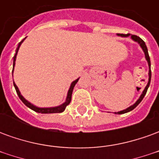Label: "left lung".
<instances>
[{"mask_svg":"<svg viewBox=\"0 0 159 159\" xmlns=\"http://www.w3.org/2000/svg\"><path fill=\"white\" fill-rule=\"evenodd\" d=\"M118 36H129V34H126V35H124V34H118ZM131 38H132L134 41H135V42H137L139 44H140V47H141V48L143 49L144 52H145V56H146V59H147V62H148V66H149V81H148V83H147V87H146V88H145V89H144L143 93H142V94H141L140 98H139V100H137L136 102L134 104L133 106H131V107H129V108H127L126 110L121 111H118V112H117V113L115 112L116 114L126 113V112H129V111H130L134 110V108H135V107H136L140 103V102H141V100H143L144 96L146 95L147 89H148V87H149L151 83V76H152V71H151V61H150V57H149V54H148V50H147V45H146V43H145V42H144L143 40L141 39L140 37H139V36H135V35H131Z\"/></svg>","mask_w":159,"mask_h":159,"instance_id":"left-lung-1","label":"left lung"}]
</instances>
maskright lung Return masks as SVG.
<instances>
[{
    "label": "right lung",
    "instance_id": "right-lung-1",
    "mask_svg": "<svg viewBox=\"0 0 159 159\" xmlns=\"http://www.w3.org/2000/svg\"><path fill=\"white\" fill-rule=\"evenodd\" d=\"M25 40V39H24ZM22 40L21 42L19 43V46H18V48L16 49V53L14 57H13V67H14V65H15V60H16V56H17V52L19 51V48L20 45H21V43L23 42ZM78 82V79H76V81H74L72 83H71V85L70 87V89L68 91V94H67V98H66V100L65 103L61 105V106H59V107H50V108H39V107H36L35 106H33L32 104H30V102H28L27 100L24 98V97L21 95V93L19 92V89H18V87L16 85L15 83H13V85H14V88H15L16 89V92L18 93V95H19V99L22 100L23 103L25 105L26 107H28L29 108H30L31 110L35 111L36 112H38V113H60V112H63L65 109H66V107L68 106L70 102V100H71V95H72V91H73V89H74V87L76 85V83Z\"/></svg>",
    "mask_w": 159,
    "mask_h": 159
}]
</instances>
